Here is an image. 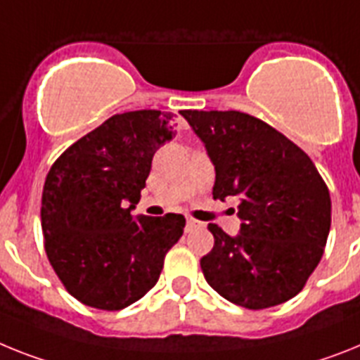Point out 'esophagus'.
Here are the masks:
<instances>
[{
    "instance_id": "obj_1",
    "label": "esophagus",
    "mask_w": 360,
    "mask_h": 360,
    "mask_svg": "<svg viewBox=\"0 0 360 360\" xmlns=\"http://www.w3.org/2000/svg\"><path fill=\"white\" fill-rule=\"evenodd\" d=\"M201 226H203V223L195 221V219H192V217H190L188 221H186V232L199 231V229H201Z\"/></svg>"
}]
</instances>
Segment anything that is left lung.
<instances>
[{
	"instance_id": "1",
	"label": "left lung",
	"mask_w": 360,
	"mask_h": 360,
	"mask_svg": "<svg viewBox=\"0 0 360 360\" xmlns=\"http://www.w3.org/2000/svg\"><path fill=\"white\" fill-rule=\"evenodd\" d=\"M216 168L214 199L240 195V234L210 223L201 258L208 285L236 306L267 309L291 300L324 255L331 198L304 150L241 111L185 110Z\"/></svg>"
}]
</instances>
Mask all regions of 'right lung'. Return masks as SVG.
Returning a JSON list of instances; mask_svg holds the SVG:
<instances>
[{"instance_id":"add662e5","label":"right lung","mask_w":360,"mask_h":360,"mask_svg":"<svg viewBox=\"0 0 360 360\" xmlns=\"http://www.w3.org/2000/svg\"><path fill=\"white\" fill-rule=\"evenodd\" d=\"M174 135L170 113L113 115L51 166L41 194L45 252L63 288L86 306L119 311L143 298L183 236L181 214H129L153 153Z\"/></svg>"}]
</instances>
